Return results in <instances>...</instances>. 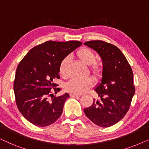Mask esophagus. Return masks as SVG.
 Instances as JSON below:
<instances>
[{"mask_svg":"<svg viewBox=\"0 0 149 149\" xmlns=\"http://www.w3.org/2000/svg\"><path fill=\"white\" fill-rule=\"evenodd\" d=\"M70 97H79L81 96V95H77V94H74V93H70Z\"/></svg>","mask_w":149,"mask_h":149,"instance_id":"1","label":"esophagus"}]
</instances>
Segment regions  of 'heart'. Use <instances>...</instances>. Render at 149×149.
<instances>
[{"label":"heart","instance_id":"b5f03b06","mask_svg":"<svg viewBox=\"0 0 149 149\" xmlns=\"http://www.w3.org/2000/svg\"><path fill=\"white\" fill-rule=\"evenodd\" d=\"M77 56L83 64L89 66V72L95 77L100 76L103 70L102 63L95 60V54L90 49L82 47L77 52ZM69 62L68 58H63L59 65V73L61 76H67V66ZM93 80L91 78L83 79H72L65 85V89L68 92L74 94H81L92 87Z\"/></svg>","mask_w":149,"mask_h":149}]
</instances>
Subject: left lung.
<instances>
[{
	"label": "left lung",
	"instance_id": "8db88e82",
	"mask_svg": "<svg viewBox=\"0 0 149 149\" xmlns=\"http://www.w3.org/2000/svg\"><path fill=\"white\" fill-rule=\"evenodd\" d=\"M84 45L95 50L102 58V78L95 88L100 100L84 109L87 117L100 127H108L121 120L127 113L135 93L133 72L127 59L117 47L102 40Z\"/></svg>",
	"mask_w": 149,
	"mask_h": 149
}]
</instances>
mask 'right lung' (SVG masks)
Wrapping results in <instances>:
<instances>
[{"label": "right lung", "instance_id": "1", "mask_svg": "<svg viewBox=\"0 0 149 149\" xmlns=\"http://www.w3.org/2000/svg\"><path fill=\"white\" fill-rule=\"evenodd\" d=\"M77 40H49L31 49L16 70L13 89L17 107L24 118L34 125L45 127L62 115L68 93L56 97L60 88L59 65L63 58L81 46Z\"/></svg>", "mask_w": 149, "mask_h": 149}]
</instances>
